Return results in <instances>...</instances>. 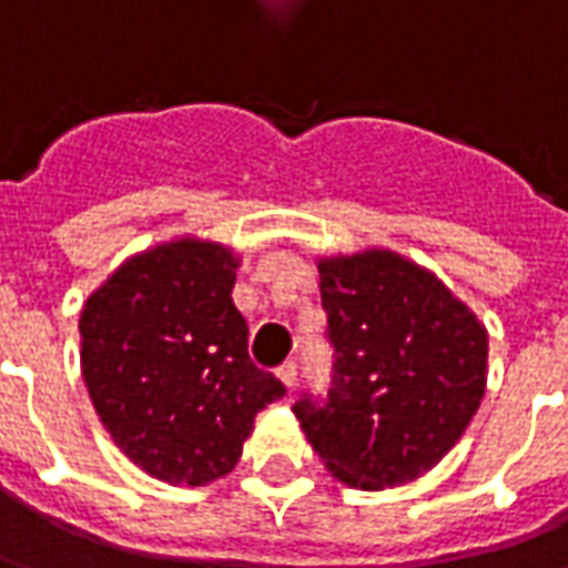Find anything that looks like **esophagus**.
Instances as JSON below:
<instances>
[{
	"mask_svg": "<svg viewBox=\"0 0 568 568\" xmlns=\"http://www.w3.org/2000/svg\"><path fill=\"white\" fill-rule=\"evenodd\" d=\"M276 377H280L285 389L292 393V389H295V383H297V365H295V362H285V365H280V368H276Z\"/></svg>",
	"mask_w": 568,
	"mask_h": 568,
	"instance_id": "1",
	"label": "esophagus"
}]
</instances>
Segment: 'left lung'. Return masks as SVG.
I'll return each mask as SVG.
<instances>
[{"instance_id":"left-lung-1","label":"left lung","mask_w":568,"mask_h":568,"mask_svg":"<svg viewBox=\"0 0 568 568\" xmlns=\"http://www.w3.org/2000/svg\"><path fill=\"white\" fill-rule=\"evenodd\" d=\"M334 377L295 417L341 484L417 480L463 438L487 389V328L447 285L393 248L320 258Z\"/></svg>"}]
</instances>
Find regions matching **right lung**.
Masks as SVG:
<instances>
[{
  "label": "right lung",
  "instance_id": "obj_1",
  "mask_svg": "<svg viewBox=\"0 0 568 568\" xmlns=\"http://www.w3.org/2000/svg\"><path fill=\"white\" fill-rule=\"evenodd\" d=\"M240 255L185 234L130 255L84 301L81 377L118 450L173 487L219 480L285 386L248 358Z\"/></svg>",
  "mask_w": 568,
  "mask_h": 568
}]
</instances>
